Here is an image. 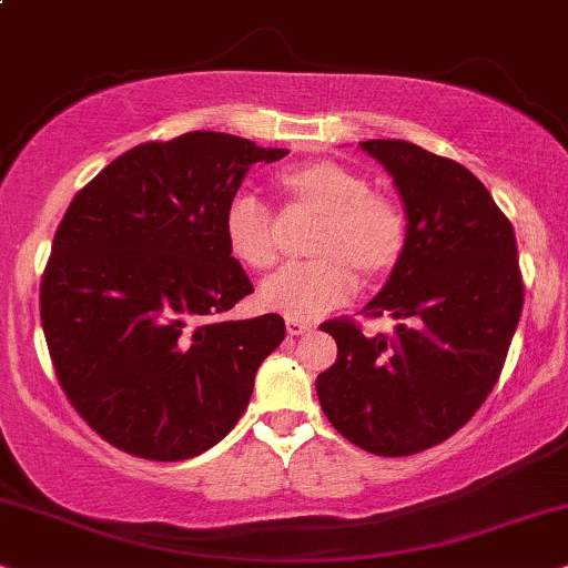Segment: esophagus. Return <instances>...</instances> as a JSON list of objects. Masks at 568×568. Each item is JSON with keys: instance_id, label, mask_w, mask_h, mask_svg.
<instances>
[{"instance_id": "obj_1", "label": "esophagus", "mask_w": 568, "mask_h": 568, "mask_svg": "<svg viewBox=\"0 0 568 568\" xmlns=\"http://www.w3.org/2000/svg\"><path fill=\"white\" fill-rule=\"evenodd\" d=\"M285 329H288V335H306V333H312V325H308V322H301V320H288L285 322Z\"/></svg>"}]
</instances>
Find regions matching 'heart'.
I'll use <instances>...</instances> for the list:
<instances>
[{
  "label": "heart",
  "instance_id": "obj_1",
  "mask_svg": "<svg viewBox=\"0 0 568 568\" xmlns=\"http://www.w3.org/2000/svg\"><path fill=\"white\" fill-rule=\"evenodd\" d=\"M277 193L285 217L317 220L308 256L314 262L275 275L262 285L260 301L288 320H317L354 296L356 272L385 280L404 262L408 217L396 199L372 189L362 172L333 160L304 162L280 172ZM227 251L246 270L270 272L283 260V227L270 206L239 196L222 217Z\"/></svg>",
  "mask_w": 568,
  "mask_h": 568
}]
</instances>
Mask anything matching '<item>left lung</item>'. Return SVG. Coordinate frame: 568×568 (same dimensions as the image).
Returning <instances> with one entry per match:
<instances>
[{
    "label": "left lung",
    "instance_id": "obj_1",
    "mask_svg": "<svg viewBox=\"0 0 568 568\" xmlns=\"http://www.w3.org/2000/svg\"><path fill=\"white\" fill-rule=\"evenodd\" d=\"M404 199V262L369 301L367 317L398 320L364 335L327 320L337 358L317 377L337 433L375 456H412L448 440L504 372L524 306L511 222L464 164L408 141H362Z\"/></svg>",
    "mask_w": 568,
    "mask_h": 568
}]
</instances>
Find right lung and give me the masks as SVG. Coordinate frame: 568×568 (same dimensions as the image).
<instances>
[{
    "mask_svg": "<svg viewBox=\"0 0 568 568\" xmlns=\"http://www.w3.org/2000/svg\"><path fill=\"white\" fill-rule=\"evenodd\" d=\"M285 154L214 131L146 141L70 201L41 277V327L64 396L114 448L183 462L246 412L285 322L225 320L254 285L222 217L251 164Z\"/></svg>",
    "mask_w": 568,
    "mask_h": 568,
    "instance_id": "right-lung-1",
    "label": "right lung"
}]
</instances>
